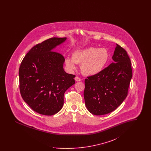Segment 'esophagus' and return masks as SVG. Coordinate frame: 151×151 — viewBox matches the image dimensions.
<instances>
[{
  "mask_svg": "<svg viewBox=\"0 0 151 151\" xmlns=\"http://www.w3.org/2000/svg\"><path fill=\"white\" fill-rule=\"evenodd\" d=\"M75 80L76 81H80L81 80V79H80V78H79L78 76H76V77L75 78Z\"/></svg>",
  "mask_w": 151,
  "mask_h": 151,
  "instance_id": "esophagus-1",
  "label": "esophagus"
}]
</instances>
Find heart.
Wrapping results in <instances>:
<instances>
[{
	"label": "heart",
	"instance_id": "b5f03b06",
	"mask_svg": "<svg viewBox=\"0 0 151 151\" xmlns=\"http://www.w3.org/2000/svg\"><path fill=\"white\" fill-rule=\"evenodd\" d=\"M109 59V54L105 48L90 47L85 49L75 51L72 58H67L65 64L71 71L75 70V64L80 65L81 73L85 76H94L105 67Z\"/></svg>",
	"mask_w": 151,
	"mask_h": 151
}]
</instances>
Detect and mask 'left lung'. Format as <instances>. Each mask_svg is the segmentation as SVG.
Returning a JSON list of instances; mask_svg holds the SVG:
<instances>
[{
	"label": "left lung",
	"mask_w": 151,
	"mask_h": 151,
	"mask_svg": "<svg viewBox=\"0 0 151 151\" xmlns=\"http://www.w3.org/2000/svg\"><path fill=\"white\" fill-rule=\"evenodd\" d=\"M112 59L114 62L102 72L85 80V104L94 115L112 112L127 96L132 76L130 59L126 51L118 44Z\"/></svg>",
	"instance_id": "1"
}]
</instances>
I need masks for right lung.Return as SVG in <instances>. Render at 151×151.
I'll use <instances>...</instances> for the list:
<instances>
[{
  "mask_svg": "<svg viewBox=\"0 0 151 151\" xmlns=\"http://www.w3.org/2000/svg\"><path fill=\"white\" fill-rule=\"evenodd\" d=\"M66 39L54 37L36 45L21 63L19 75L22 98L40 114L59 112L64 104L65 92L75 83V76L64 70L65 58L53 51Z\"/></svg>",
  "mask_w": 151,
  "mask_h": 151,
  "instance_id": "obj_1",
  "label": "right lung"
}]
</instances>
